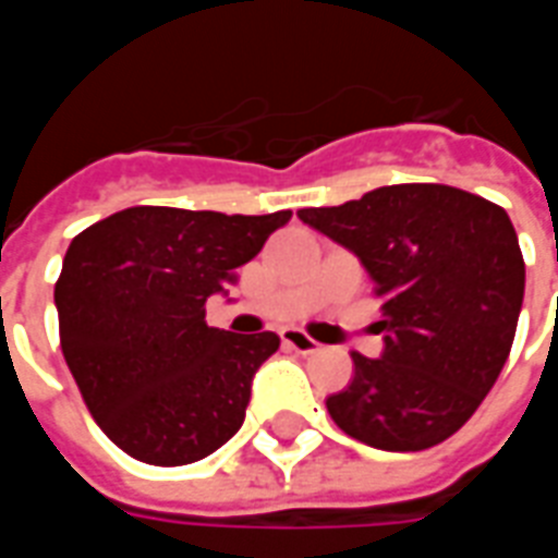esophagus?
Returning a JSON list of instances; mask_svg holds the SVG:
<instances>
[{"label":"esophagus","instance_id":"esophagus-1","mask_svg":"<svg viewBox=\"0 0 558 558\" xmlns=\"http://www.w3.org/2000/svg\"><path fill=\"white\" fill-rule=\"evenodd\" d=\"M280 340H283V347H287V350L302 352V355H311V352L319 350V343H316L314 338H307V335L299 331V328H287V331H280Z\"/></svg>","mask_w":558,"mask_h":558}]
</instances>
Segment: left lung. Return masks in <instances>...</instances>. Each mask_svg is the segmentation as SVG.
Wrapping results in <instances>:
<instances>
[{
	"instance_id": "obj_1",
	"label": "left lung",
	"mask_w": 558,
	"mask_h": 558,
	"mask_svg": "<svg viewBox=\"0 0 558 558\" xmlns=\"http://www.w3.org/2000/svg\"><path fill=\"white\" fill-rule=\"evenodd\" d=\"M299 218L362 259L383 299L386 350L352 352L355 376L326 400L340 430L383 451L457 433L502 374L526 266L502 206L451 184H391Z\"/></svg>"
}]
</instances>
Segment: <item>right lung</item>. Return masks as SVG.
<instances>
[{
	"label": "right lung",
	"instance_id": "obj_1",
	"mask_svg": "<svg viewBox=\"0 0 558 558\" xmlns=\"http://www.w3.org/2000/svg\"><path fill=\"white\" fill-rule=\"evenodd\" d=\"M290 218L134 206L71 242L56 280L59 343L92 418L125 454L184 466L242 427L251 379L280 338L206 326V302Z\"/></svg>",
	"mask_w": 558,
	"mask_h": 558
}]
</instances>
